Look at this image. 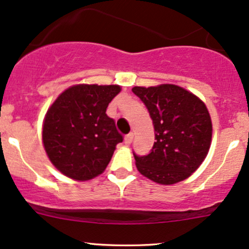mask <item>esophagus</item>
<instances>
[{"instance_id":"1","label":"esophagus","mask_w":249,"mask_h":249,"mask_svg":"<svg viewBox=\"0 0 249 249\" xmlns=\"http://www.w3.org/2000/svg\"><path fill=\"white\" fill-rule=\"evenodd\" d=\"M132 141H133V133L132 132L128 133V134H126V136H125V144L130 145L131 142H132Z\"/></svg>"}]
</instances>
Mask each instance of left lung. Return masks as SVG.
I'll use <instances>...</instances> for the list:
<instances>
[{
  "label": "left lung",
  "mask_w": 249,
  "mask_h": 249,
  "mask_svg": "<svg viewBox=\"0 0 249 249\" xmlns=\"http://www.w3.org/2000/svg\"><path fill=\"white\" fill-rule=\"evenodd\" d=\"M152 118L156 142L147 156H137L142 176L161 185L182 181L206 158L212 141V122L205 103L173 84L134 87Z\"/></svg>",
  "instance_id": "8db88e82"
}]
</instances>
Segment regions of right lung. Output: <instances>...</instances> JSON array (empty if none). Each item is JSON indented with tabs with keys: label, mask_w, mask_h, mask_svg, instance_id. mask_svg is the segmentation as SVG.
Returning a JSON list of instances; mask_svg holds the SVG:
<instances>
[{
	"label": "right lung",
	"mask_w": 249,
	"mask_h": 249,
	"mask_svg": "<svg viewBox=\"0 0 249 249\" xmlns=\"http://www.w3.org/2000/svg\"><path fill=\"white\" fill-rule=\"evenodd\" d=\"M119 85L78 84L62 92L48 110L42 139L57 170L71 179L90 180L104 172L123 142L107 113Z\"/></svg>",
	"instance_id": "right-lung-1"
}]
</instances>
